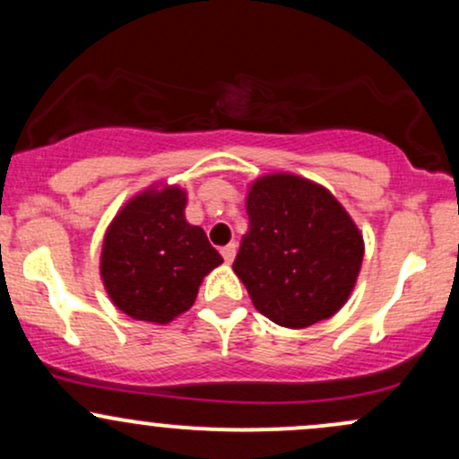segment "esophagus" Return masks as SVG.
<instances>
[{
	"label": "esophagus",
	"instance_id": "34e87169",
	"mask_svg": "<svg viewBox=\"0 0 459 459\" xmlns=\"http://www.w3.org/2000/svg\"><path fill=\"white\" fill-rule=\"evenodd\" d=\"M222 256H224V261L226 263H233V259H235V255H237V244L233 241V244H229V246H224L222 250Z\"/></svg>",
	"mask_w": 459,
	"mask_h": 459
}]
</instances>
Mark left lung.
<instances>
[{"label": "left lung", "mask_w": 459, "mask_h": 459, "mask_svg": "<svg viewBox=\"0 0 459 459\" xmlns=\"http://www.w3.org/2000/svg\"><path fill=\"white\" fill-rule=\"evenodd\" d=\"M246 212L250 224L233 270L256 310L282 328H308L339 313L365 256L343 204L319 183L276 172L250 183Z\"/></svg>", "instance_id": "1"}]
</instances>
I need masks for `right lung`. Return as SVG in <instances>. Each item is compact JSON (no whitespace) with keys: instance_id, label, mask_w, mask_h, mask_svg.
Instances as JSON below:
<instances>
[{"instance_id":"right-lung-1","label":"right lung","mask_w":459,"mask_h":459,"mask_svg":"<svg viewBox=\"0 0 459 459\" xmlns=\"http://www.w3.org/2000/svg\"><path fill=\"white\" fill-rule=\"evenodd\" d=\"M186 189L151 186L127 200L105 230L103 287L131 319L170 324L192 308L203 278L222 263L204 230L186 220Z\"/></svg>"}]
</instances>
